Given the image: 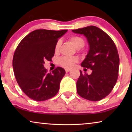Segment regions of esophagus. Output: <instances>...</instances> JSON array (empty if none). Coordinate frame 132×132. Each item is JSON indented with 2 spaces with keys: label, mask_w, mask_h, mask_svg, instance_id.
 I'll return each mask as SVG.
<instances>
[{
  "label": "esophagus",
  "mask_w": 132,
  "mask_h": 132,
  "mask_svg": "<svg viewBox=\"0 0 132 132\" xmlns=\"http://www.w3.org/2000/svg\"><path fill=\"white\" fill-rule=\"evenodd\" d=\"M65 70L66 73H68V72H69L70 71H71V70H70V68H65Z\"/></svg>",
  "instance_id": "esophagus-1"
}]
</instances>
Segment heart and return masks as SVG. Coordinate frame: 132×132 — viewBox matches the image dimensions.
<instances>
[{
    "instance_id": "b5f03b06",
    "label": "heart",
    "mask_w": 132,
    "mask_h": 132,
    "mask_svg": "<svg viewBox=\"0 0 132 132\" xmlns=\"http://www.w3.org/2000/svg\"><path fill=\"white\" fill-rule=\"evenodd\" d=\"M69 40L71 41L72 44L77 48H82L85 45L84 39L82 38L79 37V36H71L69 38ZM61 44V40H58L56 42V43L55 47V50L56 52H57L59 51ZM77 61H78V59H77V57L75 56H63L60 57L58 59L59 64L65 68H71Z\"/></svg>"
}]
</instances>
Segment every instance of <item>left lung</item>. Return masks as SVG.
Here are the masks:
<instances>
[{
  "label": "left lung",
  "instance_id": "1",
  "mask_svg": "<svg viewBox=\"0 0 132 132\" xmlns=\"http://www.w3.org/2000/svg\"><path fill=\"white\" fill-rule=\"evenodd\" d=\"M72 31L87 38L89 50L81 65L92 70L89 75L80 71L77 94L90 101L102 100L111 93L118 79L120 57L116 45L105 32L96 26Z\"/></svg>",
  "mask_w": 132,
  "mask_h": 132
}]
</instances>
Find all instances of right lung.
Returning a JSON list of instances; mask_svg holds the SVG:
<instances>
[{
	"instance_id": "right-lung-1",
	"label": "right lung",
	"mask_w": 132,
	"mask_h": 132,
	"mask_svg": "<svg viewBox=\"0 0 132 132\" xmlns=\"http://www.w3.org/2000/svg\"><path fill=\"white\" fill-rule=\"evenodd\" d=\"M67 31L34 30L16 48L12 59L14 76L23 93L32 100L44 101L58 93L65 71L58 67L48 72L43 64L46 61H52L56 43Z\"/></svg>"
}]
</instances>
